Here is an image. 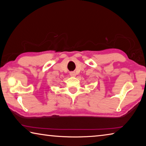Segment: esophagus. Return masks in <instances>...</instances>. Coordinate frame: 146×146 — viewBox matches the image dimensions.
Wrapping results in <instances>:
<instances>
[{"instance_id":"34e87169","label":"esophagus","mask_w":146,"mask_h":146,"mask_svg":"<svg viewBox=\"0 0 146 146\" xmlns=\"http://www.w3.org/2000/svg\"><path fill=\"white\" fill-rule=\"evenodd\" d=\"M70 75H71V76L75 77V76H76V73L75 72V71H71V72L70 73Z\"/></svg>"}]
</instances>
